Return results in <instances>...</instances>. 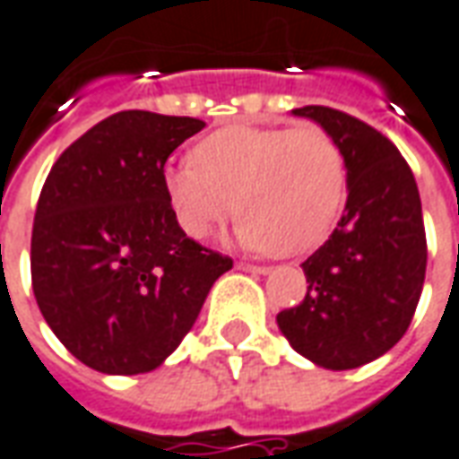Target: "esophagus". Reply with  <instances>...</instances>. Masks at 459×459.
<instances>
[{
    "label": "esophagus",
    "instance_id": "esophagus-1",
    "mask_svg": "<svg viewBox=\"0 0 459 459\" xmlns=\"http://www.w3.org/2000/svg\"><path fill=\"white\" fill-rule=\"evenodd\" d=\"M236 268H238V271H246V273H258V275L268 273V268H265V265H255V263H246V261L236 263Z\"/></svg>",
    "mask_w": 459,
    "mask_h": 459
}]
</instances>
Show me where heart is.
I'll return each instance as SVG.
<instances>
[{"instance_id": "b5f03b06", "label": "heart", "mask_w": 459, "mask_h": 459, "mask_svg": "<svg viewBox=\"0 0 459 459\" xmlns=\"http://www.w3.org/2000/svg\"><path fill=\"white\" fill-rule=\"evenodd\" d=\"M191 161L163 171V196L188 238L243 216L236 240L251 251L303 255L341 219L348 171L323 129L229 126L208 134Z\"/></svg>"}]
</instances>
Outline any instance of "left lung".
<instances>
[{
    "instance_id": "1",
    "label": "left lung",
    "mask_w": 459,
    "mask_h": 459,
    "mask_svg": "<svg viewBox=\"0 0 459 459\" xmlns=\"http://www.w3.org/2000/svg\"><path fill=\"white\" fill-rule=\"evenodd\" d=\"M341 146L345 216L303 263V303L278 313L293 351L325 370H352L385 355L415 316L428 243L415 176L393 141L328 107L293 108Z\"/></svg>"
}]
</instances>
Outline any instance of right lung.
Listing matches in <instances>:
<instances>
[{
  "mask_svg": "<svg viewBox=\"0 0 459 459\" xmlns=\"http://www.w3.org/2000/svg\"><path fill=\"white\" fill-rule=\"evenodd\" d=\"M201 118L118 111L51 166L31 229V288L76 360L107 375L152 373L194 328L233 268L178 229L163 163Z\"/></svg>",
  "mask_w": 459,
  "mask_h": 459,
  "instance_id": "right-lung-1",
  "label": "right lung"
}]
</instances>
